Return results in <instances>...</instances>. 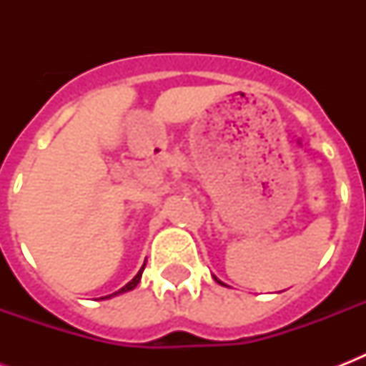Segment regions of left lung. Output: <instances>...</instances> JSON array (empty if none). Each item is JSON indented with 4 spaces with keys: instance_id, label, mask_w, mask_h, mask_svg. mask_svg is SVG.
Segmentation results:
<instances>
[{
    "instance_id": "obj_1",
    "label": "left lung",
    "mask_w": 366,
    "mask_h": 366,
    "mask_svg": "<svg viewBox=\"0 0 366 366\" xmlns=\"http://www.w3.org/2000/svg\"><path fill=\"white\" fill-rule=\"evenodd\" d=\"M214 279H217V277H214ZM217 281H218V279H217ZM218 283H220V285H224V283H222V281H218Z\"/></svg>"
}]
</instances>
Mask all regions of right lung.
Here are the masks:
<instances>
[{
	"label": "right lung",
	"mask_w": 366,
	"mask_h": 366,
	"mask_svg": "<svg viewBox=\"0 0 366 366\" xmlns=\"http://www.w3.org/2000/svg\"><path fill=\"white\" fill-rule=\"evenodd\" d=\"M144 266H146V264H144ZM144 266H142V269H140V272H138L137 275H134V279H132V281H129V283H127L125 287H123V289H119V290H117V292H114V295H112V296H116V295H122V292H127V290H132V289H134V287H137V285L140 283V277H142ZM106 298H110V296H106Z\"/></svg>",
	"instance_id": "right-lung-1"
}]
</instances>
